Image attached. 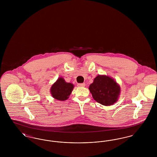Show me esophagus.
Instances as JSON below:
<instances>
[{"mask_svg": "<svg viewBox=\"0 0 157 157\" xmlns=\"http://www.w3.org/2000/svg\"><path fill=\"white\" fill-rule=\"evenodd\" d=\"M78 86H80V87H84L85 86V83H78Z\"/></svg>", "mask_w": 157, "mask_h": 157, "instance_id": "1", "label": "esophagus"}]
</instances>
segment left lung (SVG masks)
Instances as JSON below:
<instances>
[{"instance_id": "8db88e82", "label": "left lung", "mask_w": 157, "mask_h": 157, "mask_svg": "<svg viewBox=\"0 0 157 157\" xmlns=\"http://www.w3.org/2000/svg\"><path fill=\"white\" fill-rule=\"evenodd\" d=\"M89 90L93 98L103 105L113 104L120 95V86L111 78L98 75L90 85Z\"/></svg>"}]
</instances>
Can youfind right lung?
Here are the masks:
<instances>
[{
    "label": "right lung",
    "mask_w": 157,
    "mask_h": 157,
    "mask_svg": "<svg viewBox=\"0 0 157 157\" xmlns=\"http://www.w3.org/2000/svg\"><path fill=\"white\" fill-rule=\"evenodd\" d=\"M74 85L67 83L62 78H59L51 87V92L53 97L59 101H65L71 95Z\"/></svg>",
    "instance_id": "right-lung-1"
}]
</instances>
